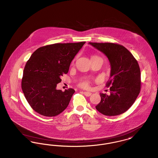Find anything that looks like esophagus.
I'll return each instance as SVG.
<instances>
[{"label": "esophagus", "mask_w": 158, "mask_h": 158, "mask_svg": "<svg viewBox=\"0 0 158 158\" xmlns=\"http://www.w3.org/2000/svg\"><path fill=\"white\" fill-rule=\"evenodd\" d=\"M84 94L85 95H86V96H87V97H89V96H90V95H91V93H90V92H86V91H84Z\"/></svg>", "instance_id": "1"}]
</instances>
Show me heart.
<instances>
[{"label":"heart","mask_w":158,"mask_h":158,"mask_svg":"<svg viewBox=\"0 0 158 158\" xmlns=\"http://www.w3.org/2000/svg\"><path fill=\"white\" fill-rule=\"evenodd\" d=\"M95 57H98V56H92L91 58H95ZM82 86L83 87H85V88H88V86H89V85H88V83L87 82H84V83H83V84H82Z\"/></svg>","instance_id":"heart-1"}]
</instances>
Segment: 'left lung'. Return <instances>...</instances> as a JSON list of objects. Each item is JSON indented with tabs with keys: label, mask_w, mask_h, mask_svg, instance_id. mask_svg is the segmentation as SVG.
Here are the masks:
<instances>
[{
	"label": "left lung",
	"mask_w": 158,
	"mask_h": 158,
	"mask_svg": "<svg viewBox=\"0 0 158 158\" xmlns=\"http://www.w3.org/2000/svg\"><path fill=\"white\" fill-rule=\"evenodd\" d=\"M89 45L107 57L110 74L106 86L110 95L100 93L101 102L96 109L106 116H116L128 110L137 98L141 88V73L137 61L124 47L112 43Z\"/></svg>",
	"instance_id": "1"
}]
</instances>
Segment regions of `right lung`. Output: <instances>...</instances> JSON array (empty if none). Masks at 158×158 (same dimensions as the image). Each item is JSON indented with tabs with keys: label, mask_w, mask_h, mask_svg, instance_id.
<instances>
[{
	"label": "right lung",
	"mask_w": 158,
	"mask_h": 158,
	"mask_svg": "<svg viewBox=\"0 0 158 158\" xmlns=\"http://www.w3.org/2000/svg\"><path fill=\"white\" fill-rule=\"evenodd\" d=\"M85 44H55L40 47L32 54L24 69L21 87L35 111L52 117L67 108L75 91L70 88L63 92L56 85Z\"/></svg>",
	"instance_id": "add662e5"
}]
</instances>
